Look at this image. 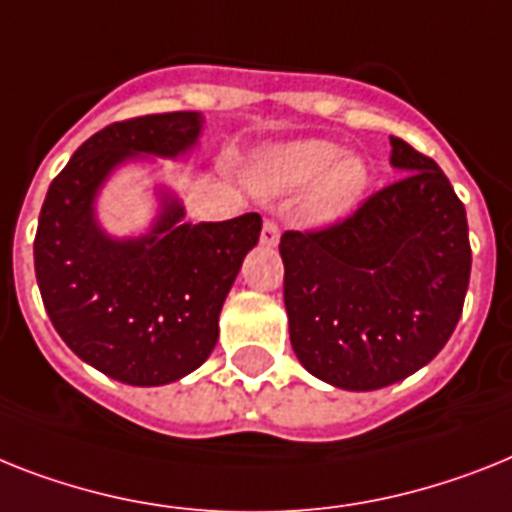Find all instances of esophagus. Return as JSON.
<instances>
[{"label": "esophagus", "mask_w": 512, "mask_h": 512, "mask_svg": "<svg viewBox=\"0 0 512 512\" xmlns=\"http://www.w3.org/2000/svg\"><path fill=\"white\" fill-rule=\"evenodd\" d=\"M280 240V225L274 219H264V227H261V246L274 248Z\"/></svg>", "instance_id": "34e87169"}]
</instances>
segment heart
I'll return each mask as SVG.
<instances>
[{"instance_id":"1","label":"heart","mask_w":512,"mask_h":512,"mask_svg":"<svg viewBox=\"0 0 512 512\" xmlns=\"http://www.w3.org/2000/svg\"><path fill=\"white\" fill-rule=\"evenodd\" d=\"M256 185L266 193H290L311 183L303 211L314 222H335L361 204L369 167L358 154H340L329 141H293L272 146L256 164Z\"/></svg>"}]
</instances>
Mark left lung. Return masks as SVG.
<instances>
[{"label": "left lung", "instance_id": "1", "mask_svg": "<svg viewBox=\"0 0 512 512\" xmlns=\"http://www.w3.org/2000/svg\"><path fill=\"white\" fill-rule=\"evenodd\" d=\"M390 143L400 180L350 217L280 240L295 356L342 390H379L432 361L471 277L466 206L434 159Z\"/></svg>", "mask_w": 512, "mask_h": 512}]
</instances>
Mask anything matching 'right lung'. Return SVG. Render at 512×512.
<instances>
[{"mask_svg":"<svg viewBox=\"0 0 512 512\" xmlns=\"http://www.w3.org/2000/svg\"><path fill=\"white\" fill-rule=\"evenodd\" d=\"M198 133V112L112 122L75 151L41 206L33 264L46 314L75 356L117 382L156 387L198 369L217 345L240 264L259 243L256 211L190 225L170 196L143 238L114 240L96 222L94 198L117 164L138 154L175 159Z\"/></svg>","mask_w":512,"mask_h":512,"instance_id":"add662e5","label":"right lung"}]
</instances>
